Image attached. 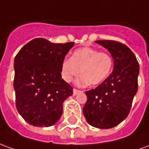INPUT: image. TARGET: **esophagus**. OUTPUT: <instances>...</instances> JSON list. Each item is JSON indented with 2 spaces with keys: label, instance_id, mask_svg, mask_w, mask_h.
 Instances as JSON below:
<instances>
[{
  "label": "esophagus",
  "instance_id": "1",
  "mask_svg": "<svg viewBox=\"0 0 149 149\" xmlns=\"http://www.w3.org/2000/svg\"><path fill=\"white\" fill-rule=\"evenodd\" d=\"M80 92H81V90H78V89H77V88H73V95H74V96L79 93Z\"/></svg>",
  "mask_w": 149,
  "mask_h": 149
}]
</instances>
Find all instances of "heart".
I'll return each mask as SVG.
<instances>
[{
    "mask_svg": "<svg viewBox=\"0 0 149 149\" xmlns=\"http://www.w3.org/2000/svg\"><path fill=\"white\" fill-rule=\"evenodd\" d=\"M112 67L113 60L109 54L84 47L75 50L71 58L62 61L61 77L66 82H71L81 72L83 76L77 81L78 85H97L109 76Z\"/></svg>",
    "mask_w": 149,
    "mask_h": 149,
    "instance_id": "heart-1",
    "label": "heart"
}]
</instances>
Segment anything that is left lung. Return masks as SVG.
<instances>
[{
	"instance_id": "left-lung-1",
	"label": "left lung",
	"mask_w": 149,
	"mask_h": 149,
	"mask_svg": "<svg viewBox=\"0 0 149 149\" xmlns=\"http://www.w3.org/2000/svg\"><path fill=\"white\" fill-rule=\"evenodd\" d=\"M96 42L106 48L114 59L113 72L96 88L86 91L83 108L88 123L98 128H111L128 116L138 88L140 66L125 44L103 40Z\"/></svg>"
}]
</instances>
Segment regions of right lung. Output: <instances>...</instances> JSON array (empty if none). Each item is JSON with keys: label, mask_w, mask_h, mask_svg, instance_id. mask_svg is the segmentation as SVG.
Here are the masks:
<instances>
[{"label": "right lung", "mask_w": 149, "mask_h": 149, "mask_svg": "<svg viewBox=\"0 0 149 149\" xmlns=\"http://www.w3.org/2000/svg\"><path fill=\"white\" fill-rule=\"evenodd\" d=\"M73 45L35 38L15 56L16 107L29 125L49 127L61 118L63 102L73 93L61 78V64Z\"/></svg>", "instance_id": "add662e5"}]
</instances>
